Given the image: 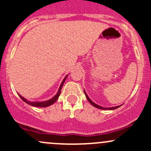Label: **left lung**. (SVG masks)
I'll return each mask as SVG.
<instances>
[{"label":"left lung","mask_w":151,"mask_h":151,"mask_svg":"<svg viewBox=\"0 0 151 151\" xmlns=\"http://www.w3.org/2000/svg\"><path fill=\"white\" fill-rule=\"evenodd\" d=\"M84 93H85V96H86L87 99H88V101H89V102L91 103V104H92L93 106H95V107H96V108H99V109H110V110H111V109H117V108H118V107H119V106H113V107H108V108L103 107V106H99V105H98V104H95V103H94V102H93V101L91 100V99H90L89 97H88V96L87 95V93H85V90H84Z\"/></svg>","instance_id":"8db88e82"}]
</instances>
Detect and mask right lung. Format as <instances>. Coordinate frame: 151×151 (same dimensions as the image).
Returning <instances> with one entry per match:
<instances>
[{
    "label": "right lung",
    "instance_id": "add662e5",
    "mask_svg": "<svg viewBox=\"0 0 151 151\" xmlns=\"http://www.w3.org/2000/svg\"><path fill=\"white\" fill-rule=\"evenodd\" d=\"M67 77H68V75H66V77H65V78L63 79V81H62L61 84H60V88H59V89H58V91L57 93L55 94V96L54 97H52V99H50L47 100V101H28V100H27L26 99H25L24 97H22V96L19 95V93H18V95H19V96L20 97L21 99H22V101H24L25 103H27V104H29V105H31V106H37V107H46V106H50V105L54 104V103L56 101H57L58 99L59 96H60V92H61V88H62V87H63V83H64L65 80H66Z\"/></svg>",
    "mask_w": 151,
    "mask_h": 151
}]
</instances>
